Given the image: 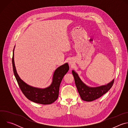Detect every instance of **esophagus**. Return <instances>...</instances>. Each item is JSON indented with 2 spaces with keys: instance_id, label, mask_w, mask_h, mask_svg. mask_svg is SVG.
I'll use <instances>...</instances> for the list:
<instances>
[{
  "instance_id": "obj_1",
  "label": "esophagus",
  "mask_w": 128,
  "mask_h": 128,
  "mask_svg": "<svg viewBox=\"0 0 128 128\" xmlns=\"http://www.w3.org/2000/svg\"><path fill=\"white\" fill-rule=\"evenodd\" d=\"M69 64H70V65H71V64H72V62H70V61H69Z\"/></svg>"
}]
</instances>
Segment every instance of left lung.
Here are the masks:
<instances>
[{
	"instance_id": "8db88e82",
	"label": "left lung",
	"mask_w": 128,
	"mask_h": 128,
	"mask_svg": "<svg viewBox=\"0 0 128 128\" xmlns=\"http://www.w3.org/2000/svg\"><path fill=\"white\" fill-rule=\"evenodd\" d=\"M74 76L76 85L78 92L82 99L85 101H92L103 96L113 86L114 79L106 85L92 88L84 84L79 78L78 74L74 71H72Z\"/></svg>"
}]
</instances>
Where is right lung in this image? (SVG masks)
Returning a JSON list of instances; mask_svg holds the SVG:
<instances>
[{
    "mask_svg": "<svg viewBox=\"0 0 128 128\" xmlns=\"http://www.w3.org/2000/svg\"><path fill=\"white\" fill-rule=\"evenodd\" d=\"M14 48L12 58L14 74L23 94L30 101L41 104H50L55 101L59 96L61 82L69 69L68 63L59 67L54 71L52 83L49 86L45 88H36L26 84L18 76L14 65Z\"/></svg>",
    "mask_w": 128,
    "mask_h": 128,
    "instance_id": "obj_1",
    "label": "right lung"
}]
</instances>
